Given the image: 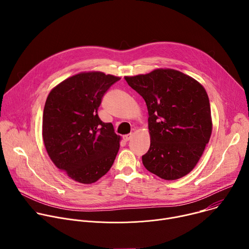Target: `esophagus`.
<instances>
[{"mask_svg":"<svg viewBox=\"0 0 249 249\" xmlns=\"http://www.w3.org/2000/svg\"><path fill=\"white\" fill-rule=\"evenodd\" d=\"M132 138V135L131 134H128V135H125V136H123V140L125 141V142H128L130 139Z\"/></svg>","mask_w":249,"mask_h":249,"instance_id":"1","label":"esophagus"}]
</instances>
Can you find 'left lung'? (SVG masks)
I'll return each instance as SVG.
<instances>
[{
	"instance_id": "1",
	"label": "left lung",
	"mask_w": 249,
	"mask_h": 249,
	"mask_svg": "<svg viewBox=\"0 0 249 249\" xmlns=\"http://www.w3.org/2000/svg\"><path fill=\"white\" fill-rule=\"evenodd\" d=\"M146 101L151 146L144 166L165 180L188 174L212 134L210 101L204 87L173 69L124 78Z\"/></svg>"
}]
</instances>
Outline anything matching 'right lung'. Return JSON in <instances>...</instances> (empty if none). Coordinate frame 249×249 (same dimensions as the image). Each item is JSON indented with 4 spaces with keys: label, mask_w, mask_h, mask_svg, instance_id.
I'll return each mask as SVG.
<instances>
[{
    "label": "right lung",
    "mask_w": 249,
    "mask_h": 249,
    "mask_svg": "<svg viewBox=\"0 0 249 249\" xmlns=\"http://www.w3.org/2000/svg\"><path fill=\"white\" fill-rule=\"evenodd\" d=\"M119 80L95 71L82 72L61 82L47 96L42 120L45 149L53 163L77 182H96L119 151L121 137L97 114L103 94Z\"/></svg>",
    "instance_id": "obj_1"
}]
</instances>
